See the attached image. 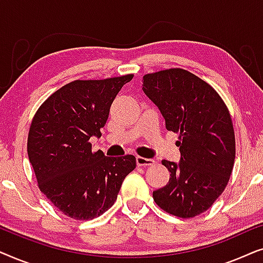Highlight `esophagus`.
Here are the masks:
<instances>
[{"label":"esophagus","instance_id":"1","mask_svg":"<svg viewBox=\"0 0 263 263\" xmlns=\"http://www.w3.org/2000/svg\"><path fill=\"white\" fill-rule=\"evenodd\" d=\"M136 164H138V166H151V165L154 164V160L147 159V158L143 157H136Z\"/></svg>","mask_w":263,"mask_h":263}]
</instances>
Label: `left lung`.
I'll return each instance as SVG.
<instances>
[{"instance_id":"obj_1","label":"left lung","mask_w":263,"mask_h":263,"mask_svg":"<svg viewBox=\"0 0 263 263\" xmlns=\"http://www.w3.org/2000/svg\"><path fill=\"white\" fill-rule=\"evenodd\" d=\"M142 89L163 115L167 130L179 133L181 159L161 161L170 179L153 192V199L176 217L203 213L224 192L235 161L228 107L212 86L181 68L146 74Z\"/></svg>"}]
</instances>
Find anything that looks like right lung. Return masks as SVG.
Here are the masks:
<instances>
[{
	"label": "right lung",
	"instance_id": "right-lung-1",
	"mask_svg": "<svg viewBox=\"0 0 263 263\" xmlns=\"http://www.w3.org/2000/svg\"><path fill=\"white\" fill-rule=\"evenodd\" d=\"M134 75L75 80L52 93L35 112L27 153L41 192L77 220H91L115 203L121 185L136 166L132 154L93 152L115 97Z\"/></svg>",
	"mask_w": 263,
	"mask_h": 263
}]
</instances>
